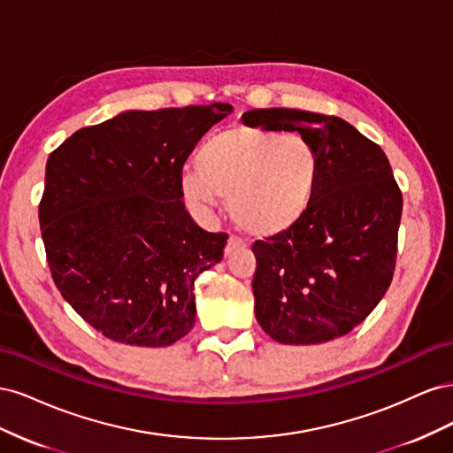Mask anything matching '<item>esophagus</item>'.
I'll return each instance as SVG.
<instances>
[{
    "instance_id": "esophagus-1",
    "label": "esophagus",
    "mask_w": 453,
    "mask_h": 453,
    "mask_svg": "<svg viewBox=\"0 0 453 453\" xmlns=\"http://www.w3.org/2000/svg\"><path fill=\"white\" fill-rule=\"evenodd\" d=\"M242 243V238H238V236H234V234H230V238H228V242H226V248H225V251H226V255L234 250V248H238V245Z\"/></svg>"
}]
</instances>
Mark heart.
Masks as SVG:
<instances>
[{"label":"heart","instance_id":"heart-1","mask_svg":"<svg viewBox=\"0 0 453 453\" xmlns=\"http://www.w3.org/2000/svg\"><path fill=\"white\" fill-rule=\"evenodd\" d=\"M198 168L181 175V190L196 205L230 200V213L253 236L283 234L306 215L319 180V157L303 135L251 125L213 134L198 153Z\"/></svg>","mask_w":453,"mask_h":453}]
</instances>
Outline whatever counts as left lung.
Returning <instances> with one entry per match:
<instances>
[{
    "mask_svg": "<svg viewBox=\"0 0 453 453\" xmlns=\"http://www.w3.org/2000/svg\"><path fill=\"white\" fill-rule=\"evenodd\" d=\"M243 125L298 132L319 157L306 215L257 240L255 315L280 344L344 336L386 295L396 263L403 193L381 147L333 115L253 109Z\"/></svg>",
    "mask_w": 453,
    "mask_h": 453,
    "instance_id": "left-lung-1",
    "label": "left lung"
}]
</instances>
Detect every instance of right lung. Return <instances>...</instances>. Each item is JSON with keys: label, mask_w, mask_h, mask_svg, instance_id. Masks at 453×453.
I'll use <instances>...</instances> for the list:
<instances>
[{"label": "right lung", "mask_w": 453, "mask_h": 453, "mask_svg": "<svg viewBox=\"0 0 453 453\" xmlns=\"http://www.w3.org/2000/svg\"><path fill=\"white\" fill-rule=\"evenodd\" d=\"M230 111H127L50 153L39 202L47 263L62 296L105 338L162 348L195 326V280L223 258L228 234L190 219L181 170Z\"/></svg>", "instance_id": "obj_1"}]
</instances>
